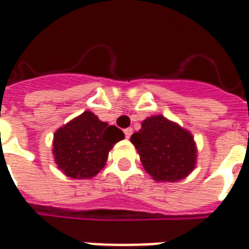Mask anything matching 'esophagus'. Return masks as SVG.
I'll use <instances>...</instances> for the list:
<instances>
[{
    "label": "esophagus",
    "mask_w": 249,
    "mask_h": 249,
    "mask_svg": "<svg viewBox=\"0 0 249 249\" xmlns=\"http://www.w3.org/2000/svg\"><path fill=\"white\" fill-rule=\"evenodd\" d=\"M131 134H133V128L131 127H128L124 130V135H126V138H130V137H131Z\"/></svg>",
    "instance_id": "obj_1"
}]
</instances>
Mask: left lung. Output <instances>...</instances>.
Returning <instances> with one entry per match:
<instances>
[{"label":"left lung","mask_w":249,"mask_h":249,"mask_svg":"<svg viewBox=\"0 0 249 249\" xmlns=\"http://www.w3.org/2000/svg\"><path fill=\"white\" fill-rule=\"evenodd\" d=\"M130 141L144 170L156 181L177 182L196 167L197 149L192 134L165 116L146 118Z\"/></svg>","instance_id":"1"}]
</instances>
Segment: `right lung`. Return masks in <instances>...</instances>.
Here are the masks:
<instances>
[{
  "mask_svg": "<svg viewBox=\"0 0 249 249\" xmlns=\"http://www.w3.org/2000/svg\"><path fill=\"white\" fill-rule=\"evenodd\" d=\"M123 138L121 128L84 111L54 133V162L67 177L92 178L105 167L114 144Z\"/></svg>",
  "mask_w": 249,
  "mask_h": 249,
  "instance_id": "add662e5",
  "label": "right lung"
}]
</instances>
